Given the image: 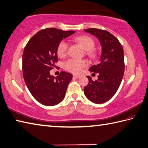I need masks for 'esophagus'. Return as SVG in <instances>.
I'll return each instance as SVG.
<instances>
[{
  "label": "esophagus",
  "instance_id": "34e87169",
  "mask_svg": "<svg viewBox=\"0 0 148 148\" xmlns=\"http://www.w3.org/2000/svg\"><path fill=\"white\" fill-rule=\"evenodd\" d=\"M73 77L76 78V79H79V78H80V76H79V75H73Z\"/></svg>",
  "mask_w": 148,
  "mask_h": 148
}]
</instances>
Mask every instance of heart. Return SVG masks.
Instances as JSON below:
<instances>
[{"label":"heart","instance_id":"heart-1","mask_svg":"<svg viewBox=\"0 0 148 148\" xmlns=\"http://www.w3.org/2000/svg\"><path fill=\"white\" fill-rule=\"evenodd\" d=\"M73 40L79 44L82 48L86 50V55L90 58H95L97 56V51L93 47L95 46L94 40L88 35H80L75 37ZM68 49V44L64 40H60L57 47V53L58 57H63L66 55ZM88 65L84 60H77L71 58L64 64V68L66 71L73 73L79 74L82 71V69Z\"/></svg>","mask_w":148,"mask_h":148}]
</instances>
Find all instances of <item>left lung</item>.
Wrapping results in <instances>:
<instances>
[{"label": "left lung", "mask_w": 148, "mask_h": 148, "mask_svg": "<svg viewBox=\"0 0 148 148\" xmlns=\"http://www.w3.org/2000/svg\"><path fill=\"white\" fill-rule=\"evenodd\" d=\"M84 31L99 38L102 51L100 62L89 69L99 73L98 79L93 81L88 76L89 83L84 92L90 101L102 104L112 98L121 85L125 68L124 50L117 38L106 30L89 28Z\"/></svg>", "instance_id": "obj_1"}]
</instances>
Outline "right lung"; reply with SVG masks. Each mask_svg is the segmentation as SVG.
<instances>
[{
    "instance_id": "1",
    "label": "right lung",
    "mask_w": 148,
    "mask_h": 148,
    "mask_svg": "<svg viewBox=\"0 0 148 148\" xmlns=\"http://www.w3.org/2000/svg\"><path fill=\"white\" fill-rule=\"evenodd\" d=\"M74 33V31L46 28L33 35L25 46L22 55L24 81L35 99L44 106H55L64 98L73 75L61 71L55 78L49 72L57 67L58 42Z\"/></svg>"
}]
</instances>
